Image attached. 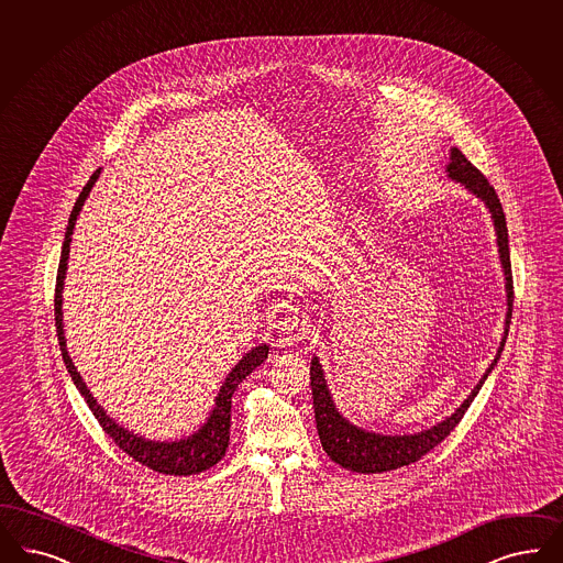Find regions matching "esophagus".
Listing matches in <instances>:
<instances>
[{"label":"esophagus","mask_w":563,"mask_h":563,"mask_svg":"<svg viewBox=\"0 0 563 563\" xmlns=\"http://www.w3.org/2000/svg\"><path fill=\"white\" fill-rule=\"evenodd\" d=\"M277 312H282V321H279V332H282V335H286L288 342L302 340L305 321L300 319L298 311H296L291 305H288V302H282Z\"/></svg>","instance_id":"esophagus-1"}]
</instances>
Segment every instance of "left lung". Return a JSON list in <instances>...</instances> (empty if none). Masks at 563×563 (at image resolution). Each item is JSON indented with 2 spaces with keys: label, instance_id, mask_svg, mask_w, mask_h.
I'll list each match as a JSON object with an SVG mask.
<instances>
[{
  "label": "left lung",
  "instance_id": "obj_1",
  "mask_svg": "<svg viewBox=\"0 0 563 563\" xmlns=\"http://www.w3.org/2000/svg\"><path fill=\"white\" fill-rule=\"evenodd\" d=\"M446 170H449L451 179H455L457 184L465 186V189H470L474 196H478L479 200L486 205L490 217H493L495 231H497L500 265H503V273H505V290H507L505 335L500 340L499 353L495 356V361L490 363L486 374L482 375V379H479L478 386L472 390V395L461 402V407L453 416L446 417L444 421H440L430 430H423V432H417V434H402V437H386V434L367 432V430L356 428L349 419L340 416L335 405H333L325 375H323V369L319 365V358L314 356L311 361L312 407H314V421H317V432H319L321 446L328 453V457L335 461L338 465H342L351 472H356V474H382V472L398 470L402 465H411L423 455H428L434 446H438L444 438L455 430L461 417L465 416L467 407L478 395L482 384L486 382V377L497 365L500 351H503L505 340H507L509 323H511V311H514V277H511V261H509L507 223H505V212L500 207L499 196H497L495 188L488 184V179L465 158V154L457 147H451V163L446 165Z\"/></svg>",
  "mask_w": 563,
  "mask_h": 563
}]
</instances>
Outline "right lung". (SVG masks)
Returning <instances> with one entry per match:
<instances>
[{
	"instance_id": "obj_1",
	"label": "right lung",
	"mask_w": 563,
	"mask_h": 563,
	"mask_svg": "<svg viewBox=\"0 0 563 563\" xmlns=\"http://www.w3.org/2000/svg\"><path fill=\"white\" fill-rule=\"evenodd\" d=\"M98 168L89 181L85 184L84 191L79 194L70 219H68V228L64 233L63 254H60V265H58V275H56V296H54V314H56V332H58V342H60V351H63L64 365L68 369V374L73 377L77 390L81 393L85 402L89 405L91 413L98 419V423L102 426L108 437L114 440V444L126 453L129 457L140 461L142 465H146L150 470L158 472V474H167V476H191V474H200L205 470H209L212 465H217L230 444V426H231V396L235 393V388L242 384V379H246V375H251L269 354V346L261 344L256 349H252L251 353L244 354L242 361L231 369L219 395L214 398V409L210 411L207 423L188 438L175 440V442H154L146 438L137 437L133 432H129L125 428H121L112 417L106 416L104 409L96 402V398L87 390L84 377L77 372V367L73 365V358L68 356L66 351V340H64L63 325V288L64 275H66V263H68V252H70V235L75 230L77 217L84 209L85 200L89 196L91 188L96 186L98 177H100Z\"/></svg>"
}]
</instances>
